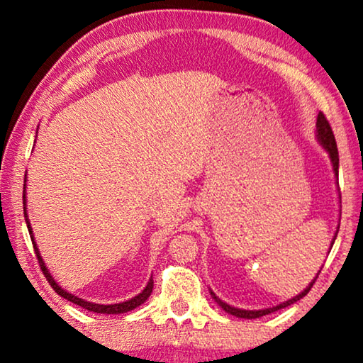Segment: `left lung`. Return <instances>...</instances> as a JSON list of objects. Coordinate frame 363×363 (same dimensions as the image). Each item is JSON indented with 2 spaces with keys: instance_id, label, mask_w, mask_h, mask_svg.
Returning <instances> with one entry per match:
<instances>
[{
  "instance_id": "obj_1",
  "label": "left lung",
  "mask_w": 363,
  "mask_h": 363,
  "mask_svg": "<svg viewBox=\"0 0 363 363\" xmlns=\"http://www.w3.org/2000/svg\"><path fill=\"white\" fill-rule=\"evenodd\" d=\"M315 127H317V140L320 142V145L325 148L327 153H329L330 162H332V167H334V172H335V177L339 178V150H337L335 137H334V132H332V128H330V123H329V121H327L325 116H324V113H322V112H319V116H317ZM337 233H339V231H337ZM334 241H335V236H334ZM334 241H332V245H334ZM317 276H319V274H317ZM317 276L314 277V281H312L311 284L307 286L306 289L301 292L299 296L292 297V299L282 302V304H279V306L269 307V309H261V311L238 309V307H233V306H230V304H226V302H223L221 299H218L215 292H211V296H213V299H215V301L218 302V304H220V306L223 307V309H225V311L228 312V314L240 317V319H257V317H262V315H266V314H271V312H276V311H279V309H284V307L294 304V302H297V301H301L302 297H304V296L307 294V292L311 291V287L314 286Z\"/></svg>"
}]
</instances>
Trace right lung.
I'll return each instance as SVG.
<instances>
[{"mask_svg": "<svg viewBox=\"0 0 363 363\" xmlns=\"http://www.w3.org/2000/svg\"><path fill=\"white\" fill-rule=\"evenodd\" d=\"M24 186H26V178H24ZM23 206H24V220H26L29 236H31V241H33L34 251H36V256H38L39 266H41V271L44 272V276H46V279H48L49 284H51L52 289L56 291L59 296L64 297V299L71 301V302H74V304L81 306V307H84V309H87V311H91V312H97V314H123V312H128V311L135 309V307H138V306H142L143 302H145V301L148 299V297H150L152 289H153V279H152V277H150V281H148V284L145 286V289H143V291L140 292V294L135 296V297H132L130 301L121 302V304H107V306H104V304H94V302H87V301L81 299V297L71 294V292L64 291L62 287L59 286L56 281H54V277L51 276V272L48 271V267L44 266L43 257H41V255H39V250H38L36 242H34V236H33V230H31V223H29L28 215H26V193H23Z\"/></svg>", "mask_w": 363, "mask_h": 363, "instance_id": "1", "label": "right lung"}]
</instances>
